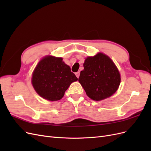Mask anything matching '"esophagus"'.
<instances>
[{"mask_svg":"<svg viewBox=\"0 0 151 151\" xmlns=\"http://www.w3.org/2000/svg\"><path fill=\"white\" fill-rule=\"evenodd\" d=\"M75 74H76V77H77V78H79V76H80V72H77Z\"/></svg>","mask_w":151,"mask_h":151,"instance_id":"1","label":"esophagus"}]
</instances>
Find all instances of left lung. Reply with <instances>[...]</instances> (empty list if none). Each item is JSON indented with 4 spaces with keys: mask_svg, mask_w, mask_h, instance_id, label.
<instances>
[{
    "mask_svg": "<svg viewBox=\"0 0 151 151\" xmlns=\"http://www.w3.org/2000/svg\"><path fill=\"white\" fill-rule=\"evenodd\" d=\"M80 73L79 82L86 94L94 101L110 97L120 86L121 78L116 66L108 56L98 53L88 57Z\"/></svg>",
    "mask_w": 151,
    "mask_h": 151,
    "instance_id": "obj_1",
    "label": "left lung"
}]
</instances>
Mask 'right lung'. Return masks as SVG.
<instances>
[{
  "label": "right lung",
  "instance_id": "1",
  "mask_svg": "<svg viewBox=\"0 0 151 151\" xmlns=\"http://www.w3.org/2000/svg\"><path fill=\"white\" fill-rule=\"evenodd\" d=\"M62 58L46 56L35 67L31 83L36 92L49 101H58L64 96L72 83L78 79Z\"/></svg>",
  "mask_w": 151,
  "mask_h": 151
}]
</instances>
